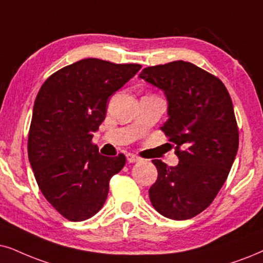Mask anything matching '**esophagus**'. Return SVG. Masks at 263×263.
Here are the masks:
<instances>
[{"label": "esophagus", "mask_w": 263, "mask_h": 263, "mask_svg": "<svg viewBox=\"0 0 263 263\" xmlns=\"http://www.w3.org/2000/svg\"><path fill=\"white\" fill-rule=\"evenodd\" d=\"M126 158H127V161H128V162H137V161L141 160V159H139L137 155L131 154V153H128V154L126 155Z\"/></svg>", "instance_id": "1"}]
</instances>
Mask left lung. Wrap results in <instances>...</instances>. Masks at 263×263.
Returning <instances> with one entry per match:
<instances>
[{"label": "left lung", "instance_id": "left-lung-1", "mask_svg": "<svg viewBox=\"0 0 263 263\" xmlns=\"http://www.w3.org/2000/svg\"><path fill=\"white\" fill-rule=\"evenodd\" d=\"M139 78L161 88L168 119L160 129L175 144L177 166L153 160L158 178L152 205L171 220H189L209 208L228 177L239 145L231 96L217 76L193 63L148 66Z\"/></svg>", "mask_w": 263, "mask_h": 263}]
</instances>
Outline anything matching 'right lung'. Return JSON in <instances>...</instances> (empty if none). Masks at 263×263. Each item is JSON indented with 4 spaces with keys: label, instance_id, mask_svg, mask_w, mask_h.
Segmentation results:
<instances>
[{
    "label": "right lung",
    "instance_id": "1",
    "mask_svg": "<svg viewBox=\"0 0 263 263\" xmlns=\"http://www.w3.org/2000/svg\"><path fill=\"white\" fill-rule=\"evenodd\" d=\"M142 68L86 58L59 69L36 96L28 137L29 161L40 191L66 220L91 218L107 200L109 182L124 167L92 143L107 101Z\"/></svg>",
    "mask_w": 263,
    "mask_h": 263
}]
</instances>
